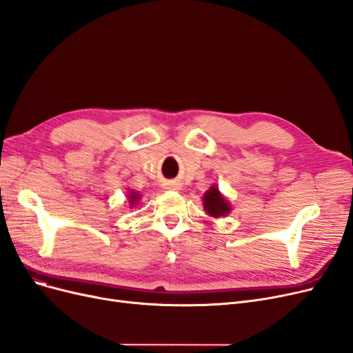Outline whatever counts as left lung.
<instances>
[{"instance_id":"left-lung-1","label":"left lung","mask_w":353,"mask_h":353,"mask_svg":"<svg viewBox=\"0 0 353 353\" xmlns=\"http://www.w3.org/2000/svg\"><path fill=\"white\" fill-rule=\"evenodd\" d=\"M203 209L213 219L226 217L230 210H232V204L229 203L228 197H225L222 191L219 190L217 184H213L208 191L203 194Z\"/></svg>"}]
</instances>
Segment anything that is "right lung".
<instances>
[{"mask_svg": "<svg viewBox=\"0 0 353 353\" xmlns=\"http://www.w3.org/2000/svg\"><path fill=\"white\" fill-rule=\"evenodd\" d=\"M125 194H127V205H128V209L136 208V205L141 200V194L139 191H136V190H132V188H127Z\"/></svg>", "mask_w": 353, "mask_h": 353, "instance_id": "add662e5", "label": "right lung"}]
</instances>
